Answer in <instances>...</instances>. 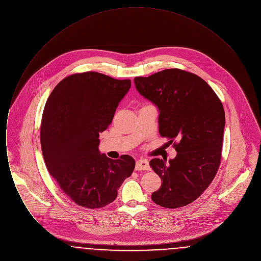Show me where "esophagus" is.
Masks as SVG:
<instances>
[{"label":"esophagus","instance_id":"esophagus-1","mask_svg":"<svg viewBox=\"0 0 261 261\" xmlns=\"http://www.w3.org/2000/svg\"><path fill=\"white\" fill-rule=\"evenodd\" d=\"M135 169L136 170H150L149 167V161L147 160H140L137 161L136 165H135Z\"/></svg>","mask_w":261,"mask_h":261}]
</instances>
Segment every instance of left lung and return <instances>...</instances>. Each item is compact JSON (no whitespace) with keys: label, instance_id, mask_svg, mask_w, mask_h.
Here are the masks:
<instances>
[{"label":"left lung","instance_id":"1","mask_svg":"<svg viewBox=\"0 0 261 261\" xmlns=\"http://www.w3.org/2000/svg\"><path fill=\"white\" fill-rule=\"evenodd\" d=\"M138 92L159 111V131L170 139L177 155L153 159L152 170L162 186L151 195L166 208L191 203L211 185L221 162L225 112L212 88L198 75L178 68L135 77Z\"/></svg>","mask_w":261,"mask_h":261}]
</instances>
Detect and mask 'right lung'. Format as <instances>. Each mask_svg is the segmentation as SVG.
Masks as SVG:
<instances>
[{
    "label": "right lung",
    "mask_w": 261,
    "mask_h": 261,
    "mask_svg": "<svg viewBox=\"0 0 261 261\" xmlns=\"http://www.w3.org/2000/svg\"><path fill=\"white\" fill-rule=\"evenodd\" d=\"M131 80L94 71L67 76L47 99L41 123V148L47 169L76 204L100 208L135 168L130 155L109 159L99 150V133L112 122Z\"/></svg>",
    "instance_id": "obj_1"
}]
</instances>
